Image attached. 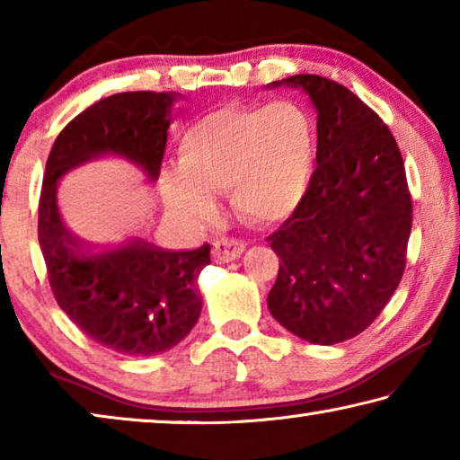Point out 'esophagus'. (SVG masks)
<instances>
[{"label":"esophagus","instance_id":"34e87169","mask_svg":"<svg viewBox=\"0 0 460 460\" xmlns=\"http://www.w3.org/2000/svg\"><path fill=\"white\" fill-rule=\"evenodd\" d=\"M245 252V243L241 239H231V237H221L215 241V261L217 263H229L239 260Z\"/></svg>","mask_w":460,"mask_h":460}]
</instances>
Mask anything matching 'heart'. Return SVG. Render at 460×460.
<instances>
[{"mask_svg":"<svg viewBox=\"0 0 460 460\" xmlns=\"http://www.w3.org/2000/svg\"><path fill=\"white\" fill-rule=\"evenodd\" d=\"M316 158V123L305 107L290 101L219 107L186 128L181 168L166 172V197L194 223L213 219V192L221 190L243 219L284 223L306 200Z\"/></svg>","mask_w":460,"mask_h":460,"instance_id":"obj_1","label":"heart"}]
</instances>
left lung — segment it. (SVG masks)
Instances as JSON below:
<instances>
[{"mask_svg":"<svg viewBox=\"0 0 460 460\" xmlns=\"http://www.w3.org/2000/svg\"><path fill=\"white\" fill-rule=\"evenodd\" d=\"M316 109L318 158L306 200L271 233L282 260L271 316L314 345L353 339L376 321L406 268L411 199L400 147L379 115L342 84L294 75Z\"/></svg>","mask_w":460,"mask_h":460,"instance_id":"1","label":"left lung"}]
</instances>
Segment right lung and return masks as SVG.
Here are the masks:
<instances>
[{"label":"right lung","mask_w":460,"mask_h":460,"mask_svg":"<svg viewBox=\"0 0 460 460\" xmlns=\"http://www.w3.org/2000/svg\"><path fill=\"white\" fill-rule=\"evenodd\" d=\"M176 93L134 91L84 109L54 142L38 207V241L58 306L99 345L131 357L176 347L202 308L199 276L211 245L166 252L142 239L93 247L65 227L58 182L91 160L115 155L158 181Z\"/></svg>","instance_id":"add662e5"}]
</instances>
